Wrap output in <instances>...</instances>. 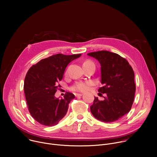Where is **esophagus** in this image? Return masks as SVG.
Here are the masks:
<instances>
[{"instance_id": "1", "label": "esophagus", "mask_w": 157, "mask_h": 157, "mask_svg": "<svg viewBox=\"0 0 157 157\" xmlns=\"http://www.w3.org/2000/svg\"><path fill=\"white\" fill-rule=\"evenodd\" d=\"M76 97H79V96H82V94H81V93H76L75 94Z\"/></svg>"}]
</instances>
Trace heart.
<instances>
[{
  "label": "heart",
  "instance_id": "obj_1",
  "mask_svg": "<svg viewBox=\"0 0 157 157\" xmlns=\"http://www.w3.org/2000/svg\"><path fill=\"white\" fill-rule=\"evenodd\" d=\"M94 63L91 60H86L84 62L83 64H91ZM93 84V82L91 81H80V82H77L75 85H73L71 87V90L74 91H78V92H84L87 91L89 89V87H90Z\"/></svg>",
  "mask_w": 157,
  "mask_h": 157
}]
</instances>
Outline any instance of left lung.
<instances>
[{
	"mask_svg": "<svg viewBox=\"0 0 157 157\" xmlns=\"http://www.w3.org/2000/svg\"><path fill=\"white\" fill-rule=\"evenodd\" d=\"M97 59L101 66V83L98 91L106 93L104 101L94 97L90 109L93 116L105 122L117 121L130 110L136 86L134 72L127 59L108 51L87 54Z\"/></svg>",
	"mask_w": 157,
	"mask_h": 157,
	"instance_id": "left-lung-1",
	"label": "left lung"
}]
</instances>
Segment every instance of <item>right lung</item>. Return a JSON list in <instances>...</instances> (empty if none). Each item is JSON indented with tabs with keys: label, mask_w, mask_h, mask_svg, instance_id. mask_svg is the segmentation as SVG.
<instances>
[{
	"label": "right lung",
	"mask_w": 157,
	"mask_h": 157,
	"mask_svg": "<svg viewBox=\"0 0 157 157\" xmlns=\"http://www.w3.org/2000/svg\"><path fill=\"white\" fill-rule=\"evenodd\" d=\"M81 55L59 53L41 59L29 70L24 86L25 96L29 113L40 124L55 125L66 114L75 95L67 92L59 99L55 94L67 65Z\"/></svg>",
	"instance_id": "right-lung-1"
}]
</instances>
